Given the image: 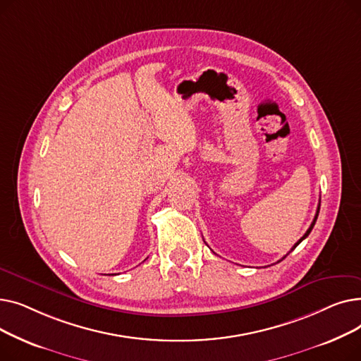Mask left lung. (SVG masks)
I'll list each match as a JSON object with an SVG mask.
<instances>
[{
  "instance_id": "obj_1",
  "label": "left lung",
  "mask_w": 361,
  "mask_h": 361,
  "mask_svg": "<svg viewBox=\"0 0 361 361\" xmlns=\"http://www.w3.org/2000/svg\"><path fill=\"white\" fill-rule=\"evenodd\" d=\"M319 209H320V204H319V206H317V211H316V215H314V219H313V222H312V225H310V226H309V230H307V231H306V234H305V235H302V237H301V238H300V240H298V241H297V243H295V244H294V247H293V249H291V252H293V250H294V249H295V247H297V245H298V244H300V243H301V241H302V240H305V238H306V237H307V235H309V234H310V231H312V230H313V226H314V224H316V219H317V216H319ZM283 257H286V256H283ZM283 257H282V259H283Z\"/></svg>"
}]
</instances>
